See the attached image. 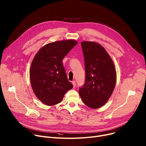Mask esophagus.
<instances>
[{
  "instance_id": "obj_1",
  "label": "esophagus",
  "mask_w": 146,
  "mask_h": 146,
  "mask_svg": "<svg viewBox=\"0 0 146 146\" xmlns=\"http://www.w3.org/2000/svg\"><path fill=\"white\" fill-rule=\"evenodd\" d=\"M72 84H73V87H74V88H75V86H76V82H75V81H73L72 82Z\"/></svg>"
}]
</instances>
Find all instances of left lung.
Returning a JSON list of instances; mask_svg holds the SVG:
<instances>
[{"label": "left lung", "instance_id": "8db88e82", "mask_svg": "<svg viewBox=\"0 0 146 146\" xmlns=\"http://www.w3.org/2000/svg\"><path fill=\"white\" fill-rule=\"evenodd\" d=\"M81 46L85 80L79 94L87 106L98 108L108 101L115 88V66L106 50L98 43L83 41Z\"/></svg>", "mask_w": 146, "mask_h": 146}]
</instances>
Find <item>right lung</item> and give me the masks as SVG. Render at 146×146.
Wrapping results in <instances>:
<instances>
[{
  "instance_id": "obj_1",
  "label": "right lung",
  "mask_w": 146,
  "mask_h": 146,
  "mask_svg": "<svg viewBox=\"0 0 146 146\" xmlns=\"http://www.w3.org/2000/svg\"><path fill=\"white\" fill-rule=\"evenodd\" d=\"M77 44L72 39L49 43L34 57L29 71L31 84L35 96L44 104L59 103L65 94L73 88L62 61Z\"/></svg>"
}]
</instances>
